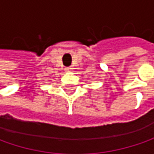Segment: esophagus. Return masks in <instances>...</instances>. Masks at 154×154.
<instances>
[{
	"label": "esophagus",
	"mask_w": 154,
	"mask_h": 154,
	"mask_svg": "<svg viewBox=\"0 0 154 154\" xmlns=\"http://www.w3.org/2000/svg\"><path fill=\"white\" fill-rule=\"evenodd\" d=\"M70 69H71L70 68H65V71H66V72H69V71H70Z\"/></svg>",
	"instance_id": "1"
}]
</instances>
